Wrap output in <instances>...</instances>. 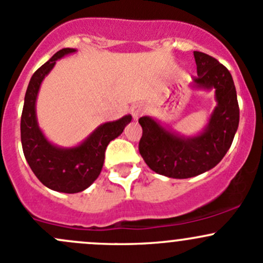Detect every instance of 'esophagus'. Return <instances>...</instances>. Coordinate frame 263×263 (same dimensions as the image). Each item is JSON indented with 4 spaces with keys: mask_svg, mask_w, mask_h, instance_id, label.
<instances>
[{
    "mask_svg": "<svg viewBox=\"0 0 263 263\" xmlns=\"http://www.w3.org/2000/svg\"><path fill=\"white\" fill-rule=\"evenodd\" d=\"M142 112H143V108L140 106V104H134V106L131 107V115L135 120H137V118L142 115Z\"/></svg>",
    "mask_w": 263,
    "mask_h": 263,
    "instance_id": "1",
    "label": "esophagus"
}]
</instances>
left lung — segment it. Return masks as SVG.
Returning <instances> with one entry per match:
<instances>
[{"instance_id":"8db88e82","label":"left lung","mask_w":263,"mask_h":263,"mask_svg":"<svg viewBox=\"0 0 263 263\" xmlns=\"http://www.w3.org/2000/svg\"><path fill=\"white\" fill-rule=\"evenodd\" d=\"M199 87L215 89L218 106L201 135L185 140L173 135L150 117H141L139 150L147 166L160 175L187 179L211 170L224 157L239 123L237 92L231 73L215 58L194 51Z\"/></svg>"}]
</instances>
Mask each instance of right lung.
I'll return each instance as SVG.
<instances>
[{
  "label": "right lung",
  "mask_w": 263,
  "mask_h": 263,
  "mask_svg": "<svg viewBox=\"0 0 263 263\" xmlns=\"http://www.w3.org/2000/svg\"><path fill=\"white\" fill-rule=\"evenodd\" d=\"M74 51V49H62L32 74L21 115V143L27 164L45 186L68 194L83 192L98 178L103 167L107 146L122 134L126 124L132 120L128 115L102 124L82 145L74 148H59L44 137L35 116L39 88L55 62Z\"/></svg>",
  "instance_id": "obj_1"
}]
</instances>
